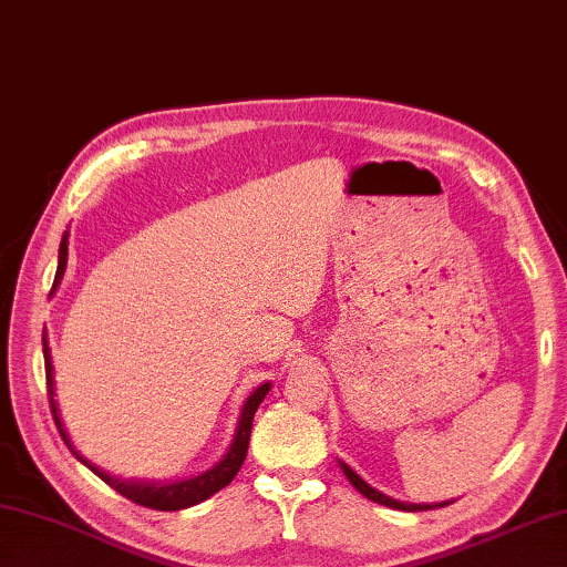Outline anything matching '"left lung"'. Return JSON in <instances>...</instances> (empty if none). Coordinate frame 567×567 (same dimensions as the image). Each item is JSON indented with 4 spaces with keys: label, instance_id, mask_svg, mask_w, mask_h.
<instances>
[{
    "label": "left lung",
    "instance_id": "1",
    "mask_svg": "<svg viewBox=\"0 0 567 567\" xmlns=\"http://www.w3.org/2000/svg\"><path fill=\"white\" fill-rule=\"evenodd\" d=\"M339 463V468H342V473L344 476L349 478V483H352V486L362 493L364 498H369V501H374V503H382V506H386V508H394V511H409V513H416V511H431V508H444V506H449V503H454V501H444V503H406V501H396V498H391V496H386V493H382L379 488H374V486H369V483L359 476L357 471H352L347 466L344 461H337Z\"/></svg>",
    "mask_w": 567,
    "mask_h": 567
}]
</instances>
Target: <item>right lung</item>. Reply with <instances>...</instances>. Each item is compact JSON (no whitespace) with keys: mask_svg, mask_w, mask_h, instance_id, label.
Segmentation results:
<instances>
[{"mask_svg":"<svg viewBox=\"0 0 567 567\" xmlns=\"http://www.w3.org/2000/svg\"><path fill=\"white\" fill-rule=\"evenodd\" d=\"M66 257H69V230L61 235V245H59V267H56V277H54V287L56 290L61 285V277L66 272ZM44 364H47V384H49V404H51V414H54L56 429L64 444L69 446L71 454H74L86 468L96 473L101 481H106L113 491H118L121 496H126L128 501L138 503V506H146L153 511H181V508H190L195 503H203L205 498H210L213 493H218L220 488L228 486V483L238 476V471L243 466L245 456H248V444H250V429H252V419L257 406L262 404V399L267 396V391L272 389V382H265L257 389H252V394L245 399V404L240 409V419L238 426H235V434L228 451H225L223 458L210 466L208 471L198 473V476L183 478V481H171V483H161V481H136V478H116L106 473L104 468H99L96 463H91L76 446L71 444V439L66 434L64 421H61L59 414V404H56V384H54V364H51V349H49V339L44 334Z\"/></svg>","mask_w":567,"mask_h":567,"instance_id":"right-lung-1","label":"right lung"}]
</instances>
